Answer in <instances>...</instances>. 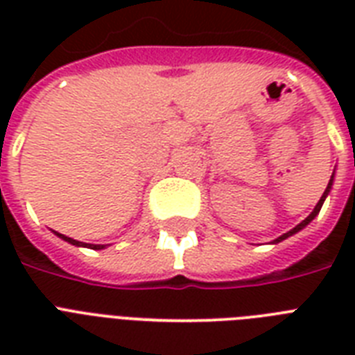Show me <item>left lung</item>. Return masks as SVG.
I'll list each match as a JSON object with an SVG mask.
<instances>
[{"mask_svg":"<svg viewBox=\"0 0 355 355\" xmlns=\"http://www.w3.org/2000/svg\"><path fill=\"white\" fill-rule=\"evenodd\" d=\"M331 178H334V177H331ZM331 178H330V182H328V188H326V191H324V193H322V197H320V200H319V202H317V206H315V210L311 211V214H309V216L306 217V219H304L302 223H300V225H297V227L293 228L291 232H287V234H284V236H280V237H278V239H276L275 243H280L282 239H286V237L293 236V234H295V232H298V230H302V228L306 227V225H308L309 221H313V219H315V216H317V214H319V211H320V208H322V202H324L326 195H328V191H330V188H331Z\"/></svg>","mask_w":355,"mask_h":355,"instance_id":"1","label":"left lung"}]
</instances>
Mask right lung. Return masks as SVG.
Instances as JSON below:
<instances>
[{"label":"right lung","instance_id":"1","mask_svg":"<svg viewBox=\"0 0 355 355\" xmlns=\"http://www.w3.org/2000/svg\"><path fill=\"white\" fill-rule=\"evenodd\" d=\"M57 236L62 237L64 241L71 243V245H77V247H83V245H85V243L77 241V239H71V237H66V236H62V234H58V232H57ZM103 247H105V245H90V248H94V250H99V248H103Z\"/></svg>","mask_w":355,"mask_h":355}]
</instances>
